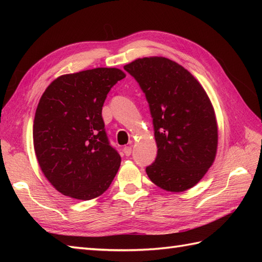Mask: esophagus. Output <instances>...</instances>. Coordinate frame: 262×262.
Masks as SVG:
<instances>
[{"mask_svg": "<svg viewBox=\"0 0 262 262\" xmlns=\"http://www.w3.org/2000/svg\"><path fill=\"white\" fill-rule=\"evenodd\" d=\"M124 153L126 157H129V155L132 154V146H125L124 147Z\"/></svg>", "mask_w": 262, "mask_h": 262, "instance_id": "1", "label": "esophagus"}]
</instances>
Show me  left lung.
I'll use <instances>...</instances> for the list:
<instances>
[{
  "instance_id": "1",
  "label": "left lung",
  "mask_w": 262,
  "mask_h": 262,
  "mask_svg": "<svg viewBox=\"0 0 262 262\" xmlns=\"http://www.w3.org/2000/svg\"><path fill=\"white\" fill-rule=\"evenodd\" d=\"M145 93L158 155L147 166L161 189L182 192L196 186L214 163L219 130L207 93L183 66L165 57H143L124 66Z\"/></svg>"
}]
</instances>
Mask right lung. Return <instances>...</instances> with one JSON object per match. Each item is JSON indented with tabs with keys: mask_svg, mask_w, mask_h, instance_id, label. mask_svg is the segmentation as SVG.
<instances>
[{
	"mask_svg": "<svg viewBox=\"0 0 262 262\" xmlns=\"http://www.w3.org/2000/svg\"><path fill=\"white\" fill-rule=\"evenodd\" d=\"M125 76L116 68L64 74L39 100L33 147L43 176L64 196L97 198L118 172L121 158L105 134L102 105L110 89Z\"/></svg>",
	"mask_w": 262,
	"mask_h": 262,
	"instance_id": "add662e5",
	"label": "right lung"
}]
</instances>
